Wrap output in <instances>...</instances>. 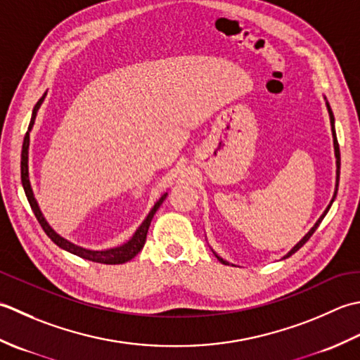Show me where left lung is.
Masks as SVG:
<instances>
[{
	"label": "left lung",
	"mask_w": 360,
	"mask_h": 360,
	"mask_svg": "<svg viewBox=\"0 0 360 360\" xmlns=\"http://www.w3.org/2000/svg\"><path fill=\"white\" fill-rule=\"evenodd\" d=\"M326 99V98H325ZM326 108H328V113H329V121H331V130H333V141H334V153H335V166H337V171H335V191H334V195H333V199H331V202H329V205L326 207V210L323 211V214H321L320 217H319V221L314 224V226L312 229L307 231L304 236H303V239L298 242L297 245H293L292 248H290V252L288 253V255H284V258L283 259H285V258H289V256H292L293 253L295 252H298L300 248H302L307 240H309V238L312 236L314 234V231L319 229V225L321 224V221H323L325 219V216L328 214V211H329V208H331V205H333V202H334V199H335V195H337V188H339V179H340V149H339V143H337V136H335V127H334V115H333V110H331V107H329V102L326 101ZM216 255V258L221 261L222 264H226V266H230V262L229 261H225L224 258H221V256H219L216 252H212Z\"/></svg>",
	"instance_id": "1"
}]
</instances>
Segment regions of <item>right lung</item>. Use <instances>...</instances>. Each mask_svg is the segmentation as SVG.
I'll use <instances>...</instances> for the list:
<instances>
[{
    "label": "right lung",
    "instance_id": "add662e5",
    "mask_svg": "<svg viewBox=\"0 0 360 360\" xmlns=\"http://www.w3.org/2000/svg\"><path fill=\"white\" fill-rule=\"evenodd\" d=\"M46 98V93L43 94V96L37 102L34 110H32V116H31V122H29V127L23 139V149H21V185H23L25 189V194L27 197V202L31 205V208L34 211V214L37 217V221L40 222L41 229L45 230V233L48 234V238L57 244L63 250H67L72 255L79 256V258H84L88 261H93V262H101V264H124L130 261L131 258H135V256L141 252V248L146 244V236H148V231H149V226L152 222V217L155 214L157 210L160 208V205L165 202L167 193H165L163 195L160 197L157 200V203L153 205V208L149 211V214L146 216V219L143 221V224L138 226L136 231L134 233V236H131L127 242H124L122 245L118 247H113V248H105V250H90V248H84L80 245L72 244L68 239L62 238L60 234L56 233L53 230V226L48 224V221L43 216V212L40 211L39 203L35 200V195H34V191L31 186V180H29V143H31V139H29V135H31V130L34 127V122L37 118V112H39V108L41 107L43 101Z\"/></svg>",
    "mask_w": 360,
    "mask_h": 360
}]
</instances>
